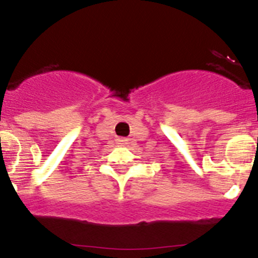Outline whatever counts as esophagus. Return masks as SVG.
Wrapping results in <instances>:
<instances>
[{
	"label": "esophagus",
	"mask_w": 258,
	"mask_h": 258,
	"mask_svg": "<svg viewBox=\"0 0 258 258\" xmlns=\"http://www.w3.org/2000/svg\"><path fill=\"white\" fill-rule=\"evenodd\" d=\"M120 142H121V143H126V140H120Z\"/></svg>",
	"instance_id": "obj_1"
}]
</instances>
